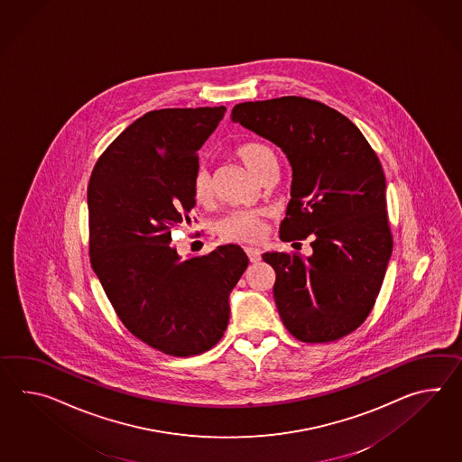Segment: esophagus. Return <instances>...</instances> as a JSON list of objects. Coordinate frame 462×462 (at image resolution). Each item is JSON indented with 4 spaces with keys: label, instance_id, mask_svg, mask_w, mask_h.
<instances>
[{
    "label": "esophagus",
    "instance_id": "esophagus-1",
    "mask_svg": "<svg viewBox=\"0 0 462 462\" xmlns=\"http://www.w3.org/2000/svg\"><path fill=\"white\" fill-rule=\"evenodd\" d=\"M246 255H248V260L252 262V263H256V262H260V258H262V254H260V250L258 248H252V246H245Z\"/></svg>",
    "mask_w": 462,
    "mask_h": 462
}]
</instances>
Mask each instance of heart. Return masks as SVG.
Wrapping results in <instances>:
<instances>
[{
    "instance_id": "1",
    "label": "heart",
    "mask_w": 462,
    "mask_h": 462,
    "mask_svg": "<svg viewBox=\"0 0 462 462\" xmlns=\"http://www.w3.org/2000/svg\"><path fill=\"white\" fill-rule=\"evenodd\" d=\"M236 159L245 165L246 169L255 174L258 179L267 172L268 169L277 167V154L267 143L258 141H248L240 143L236 149ZM194 199L200 204H206L212 199V179L206 167H199L195 171L192 180ZM263 214L258 210H234L222 217L217 224V232L224 242H255L263 232Z\"/></svg>"
}]
</instances>
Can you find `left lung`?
Here are the masks:
<instances>
[{"instance_id": "8db88e82", "label": "left lung", "mask_w": 462, "mask_h": 462, "mask_svg": "<svg viewBox=\"0 0 462 462\" xmlns=\"http://www.w3.org/2000/svg\"><path fill=\"white\" fill-rule=\"evenodd\" d=\"M232 121L285 152L293 174L280 238H311L307 258L262 255L277 273L280 319L305 343L346 337L374 307L393 252L378 155L348 117L307 97L236 104Z\"/></svg>"}]
</instances>
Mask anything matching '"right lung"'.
<instances>
[{"instance_id":"1","label":"right lung","mask_w":462,"mask_h":462,"mask_svg":"<svg viewBox=\"0 0 462 462\" xmlns=\"http://www.w3.org/2000/svg\"><path fill=\"white\" fill-rule=\"evenodd\" d=\"M226 107L159 109L119 134L88 185L94 273L124 327L172 356L216 346L248 256L238 245L182 260L172 228L190 224L199 149Z\"/></svg>"}]
</instances>
